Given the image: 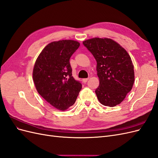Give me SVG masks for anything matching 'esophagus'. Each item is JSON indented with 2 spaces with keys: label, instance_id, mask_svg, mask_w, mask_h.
Returning <instances> with one entry per match:
<instances>
[{
  "label": "esophagus",
  "instance_id": "esophagus-1",
  "mask_svg": "<svg viewBox=\"0 0 158 158\" xmlns=\"http://www.w3.org/2000/svg\"><path fill=\"white\" fill-rule=\"evenodd\" d=\"M88 79H89V78H84V79L82 80V81H83V82H84V83H86V82H88Z\"/></svg>",
  "mask_w": 158,
  "mask_h": 158
}]
</instances>
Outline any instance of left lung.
Instances as JSON below:
<instances>
[{"label": "left lung", "instance_id": "1", "mask_svg": "<svg viewBox=\"0 0 158 158\" xmlns=\"http://www.w3.org/2000/svg\"><path fill=\"white\" fill-rule=\"evenodd\" d=\"M83 44L97 61L99 85L95 92L99 102L109 107L120 104L135 82L130 55L121 45L109 38L94 37L84 41Z\"/></svg>", "mask_w": 158, "mask_h": 158}]
</instances>
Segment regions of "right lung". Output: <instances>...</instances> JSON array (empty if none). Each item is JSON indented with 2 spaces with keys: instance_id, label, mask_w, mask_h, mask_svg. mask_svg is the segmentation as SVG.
Instances as JSON below:
<instances>
[{
  "instance_id": "obj_1",
  "label": "right lung",
  "mask_w": 158,
  "mask_h": 158,
  "mask_svg": "<svg viewBox=\"0 0 158 158\" xmlns=\"http://www.w3.org/2000/svg\"><path fill=\"white\" fill-rule=\"evenodd\" d=\"M74 40L52 41L35 60L33 80L37 92L52 107L65 111L73 106L82 84L72 76L70 58L80 47Z\"/></svg>"
}]
</instances>
